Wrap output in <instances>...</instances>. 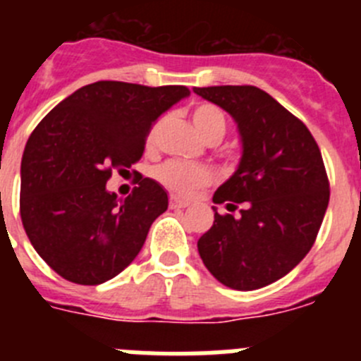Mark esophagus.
<instances>
[{"instance_id":"esophagus-1","label":"esophagus","mask_w":361,"mask_h":361,"mask_svg":"<svg viewBox=\"0 0 361 361\" xmlns=\"http://www.w3.org/2000/svg\"><path fill=\"white\" fill-rule=\"evenodd\" d=\"M190 206V202L188 200H183V199H177V197L171 195L170 197V208L171 209H184Z\"/></svg>"}]
</instances>
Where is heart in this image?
Returning <instances> with one entry per match:
<instances>
[{
  "label": "heart",
  "instance_id": "obj_1",
  "mask_svg": "<svg viewBox=\"0 0 361 361\" xmlns=\"http://www.w3.org/2000/svg\"><path fill=\"white\" fill-rule=\"evenodd\" d=\"M191 123L202 139H222L226 132L224 111L212 103H200L191 111ZM153 141V133L149 135V142ZM155 178L162 186L175 191L178 195H190L199 188L208 186L212 183V171L204 166H191L178 161H170L161 164L155 170Z\"/></svg>",
  "mask_w": 361,
  "mask_h": 361
}]
</instances>
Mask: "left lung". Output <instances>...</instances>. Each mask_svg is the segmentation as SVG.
<instances>
[{"instance_id":"8db88e82","label":"left lung","mask_w":361,"mask_h":361,"mask_svg":"<svg viewBox=\"0 0 361 361\" xmlns=\"http://www.w3.org/2000/svg\"><path fill=\"white\" fill-rule=\"evenodd\" d=\"M235 119L237 171L213 195L228 212L197 242L204 266L228 288L253 291L286 276L309 253L329 204V180L314 137L257 86L193 88Z\"/></svg>"}]
</instances>
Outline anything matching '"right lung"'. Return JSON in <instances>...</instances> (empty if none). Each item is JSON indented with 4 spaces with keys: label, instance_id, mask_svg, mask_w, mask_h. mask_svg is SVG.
I'll return each instance as SVG.
<instances>
[{
    "label": "right lung",
    "instance_id": "right-lung-1",
    "mask_svg": "<svg viewBox=\"0 0 361 361\" xmlns=\"http://www.w3.org/2000/svg\"><path fill=\"white\" fill-rule=\"evenodd\" d=\"M188 95L178 85L97 81L68 95L32 132L19 213L30 244L57 275L97 286L139 255L153 220L168 209V193L141 177L117 199L106 183L142 157L153 123Z\"/></svg>",
    "mask_w": 361,
    "mask_h": 361
}]
</instances>
